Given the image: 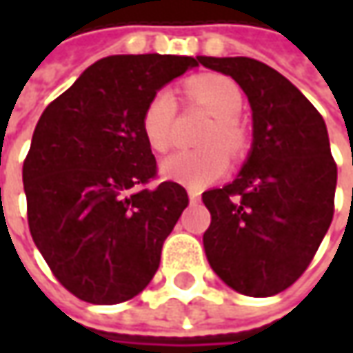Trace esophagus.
<instances>
[{
  "instance_id": "34e87169",
  "label": "esophagus",
  "mask_w": 353,
  "mask_h": 353,
  "mask_svg": "<svg viewBox=\"0 0 353 353\" xmlns=\"http://www.w3.org/2000/svg\"><path fill=\"white\" fill-rule=\"evenodd\" d=\"M188 198H190V202H198V200H200V192L194 190V188H190V190H188Z\"/></svg>"
}]
</instances>
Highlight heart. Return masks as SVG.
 I'll return each mask as SVG.
<instances>
[{
    "label": "heart",
    "mask_w": 353,
    "mask_h": 353,
    "mask_svg": "<svg viewBox=\"0 0 353 353\" xmlns=\"http://www.w3.org/2000/svg\"><path fill=\"white\" fill-rule=\"evenodd\" d=\"M186 92L214 119L198 141L204 145V149L181 151L165 159L163 172L179 183L202 186L224 174L228 169L226 150L232 155H239L248 147V133L237 119L243 96L236 82L222 74L194 76L186 82ZM174 119L176 100L172 92L167 88L157 90L145 103L141 114V131L153 151L165 153L172 147Z\"/></svg>",
    "instance_id": "1"
}]
</instances>
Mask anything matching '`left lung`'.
<instances>
[{"mask_svg":"<svg viewBox=\"0 0 353 353\" xmlns=\"http://www.w3.org/2000/svg\"><path fill=\"white\" fill-rule=\"evenodd\" d=\"M232 76L253 114L251 153L234 183L206 190L204 250L216 275L248 296L289 289L334 216L338 169L319 110L283 74L248 57H198Z\"/></svg>","mask_w":353,"mask_h":353,"instance_id":"obj_1","label":"left lung"}]
</instances>
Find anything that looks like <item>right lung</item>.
Instances as JSON below:
<instances>
[{
    "instance_id": "1",
    "label": "right lung",
    "mask_w": 353,
    "mask_h": 353,
    "mask_svg": "<svg viewBox=\"0 0 353 353\" xmlns=\"http://www.w3.org/2000/svg\"><path fill=\"white\" fill-rule=\"evenodd\" d=\"M198 59L117 54L94 62L47 105L23 163L34 245L62 287L92 305L133 299L159 269L188 206L183 186L155 188L141 131L145 103Z\"/></svg>"
}]
</instances>
